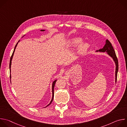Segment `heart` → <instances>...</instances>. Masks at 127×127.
Listing matches in <instances>:
<instances>
[{
    "mask_svg": "<svg viewBox=\"0 0 127 127\" xmlns=\"http://www.w3.org/2000/svg\"><path fill=\"white\" fill-rule=\"evenodd\" d=\"M82 39L79 37H73L68 40L67 43L69 47H74L77 46V52L79 54L82 55L85 54L89 49V45L87 43L82 42Z\"/></svg>",
    "mask_w": 127,
    "mask_h": 127,
    "instance_id": "1",
    "label": "heart"
}]
</instances>
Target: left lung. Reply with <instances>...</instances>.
Returning a JSON list of instances; mask_svg holds the SVG:
<instances>
[{
  "instance_id": "left-lung-1",
  "label": "left lung",
  "mask_w": 127,
  "mask_h": 127,
  "mask_svg": "<svg viewBox=\"0 0 127 127\" xmlns=\"http://www.w3.org/2000/svg\"><path fill=\"white\" fill-rule=\"evenodd\" d=\"M95 52H102V53H106L107 55L110 56L113 60H114L115 65H116V70H115V83L117 82V73L119 69V64H118V59L117 58L115 51L112 45V44L110 43V42L106 40H105V44L104 46H103V48L100 49L98 50H97L95 51Z\"/></svg>"
}]
</instances>
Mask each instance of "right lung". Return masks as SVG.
<instances>
[{
	"mask_svg": "<svg viewBox=\"0 0 127 127\" xmlns=\"http://www.w3.org/2000/svg\"><path fill=\"white\" fill-rule=\"evenodd\" d=\"M40 31H41V32H44V31H45V30H41ZM25 35H24V36H25ZM23 36V37H24ZM22 37V38H23ZM20 40H19V41H18V42L17 43V44H16V45H15V47H14V50H13V53H12V56H11V58H10V62H9V69H10V73L11 72V61H12V58H13V55H14V52H15V49H16V46H17V44H18V43H19V42H20ZM11 73H10V78L11 79ZM57 79H56V80H54L53 82V83H52V99H51V101H50V102L49 103V104H48L46 106H48V105H49L51 103H52V101H53V98H54V86H55V83H56V81H57Z\"/></svg>",
	"mask_w": 127,
	"mask_h": 127,
	"instance_id": "obj_1",
	"label": "right lung"
}]
</instances>
